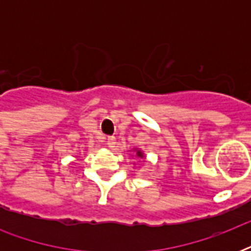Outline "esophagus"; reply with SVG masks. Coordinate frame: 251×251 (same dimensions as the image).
Returning <instances> with one entry per match:
<instances>
[{"label":"esophagus","instance_id":"34e87169","mask_svg":"<svg viewBox=\"0 0 251 251\" xmlns=\"http://www.w3.org/2000/svg\"><path fill=\"white\" fill-rule=\"evenodd\" d=\"M105 143L108 145V147H114V145H116V138L114 137H106L105 138Z\"/></svg>","mask_w":251,"mask_h":251}]
</instances>
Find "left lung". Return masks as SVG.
Segmentation results:
<instances>
[{"instance_id": "1", "label": "left lung", "mask_w": 251, "mask_h": 251, "mask_svg": "<svg viewBox=\"0 0 251 251\" xmlns=\"http://www.w3.org/2000/svg\"><path fill=\"white\" fill-rule=\"evenodd\" d=\"M138 156H141V152H138Z\"/></svg>"}]
</instances>
